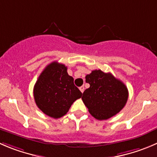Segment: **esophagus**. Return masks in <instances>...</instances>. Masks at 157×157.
Segmentation results:
<instances>
[{"label":"esophagus","mask_w":157,"mask_h":157,"mask_svg":"<svg viewBox=\"0 0 157 157\" xmlns=\"http://www.w3.org/2000/svg\"><path fill=\"white\" fill-rule=\"evenodd\" d=\"M79 90L81 91L82 93H83V92H84V91H85V88H84V86H81V87L79 88Z\"/></svg>","instance_id":"1"}]
</instances>
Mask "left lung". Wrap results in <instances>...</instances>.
Listing matches in <instances>:
<instances>
[{
	"instance_id": "1",
	"label": "left lung",
	"mask_w": 157,
	"mask_h": 157,
	"mask_svg": "<svg viewBox=\"0 0 157 157\" xmlns=\"http://www.w3.org/2000/svg\"><path fill=\"white\" fill-rule=\"evenodd\" d=\"M90 85L82 97L90 114L98 120L113 117L125 106L129 92L127 87L111 73L93 70L86 76Z\"/></svg>"
}]
</instances>
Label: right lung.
Returning a JSON list of instances; mask_svg holds the SVG:
<instances>
[{"label":"right lung","mask_w":157,"mask_h":157,"mask_svg":"<svg viewBox=\"0 0 157 157\" xmlns=\"http://www.w3.org/2000/svg\"><path fill=\"white\" fill-rule=\"evenodd\" d=\"M74 79L63 64L53 62L45 67L34 86L37 106L45 115L59 119L65 116L76 99L82 97Z\"/></svg>","instance_id":"right-lung-1"}]
</instances>
